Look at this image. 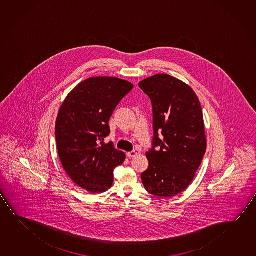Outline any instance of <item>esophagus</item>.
I'll use <instances>...</instances> for the list:
<instances>
[{"instance_id":"obj_1","label":"esophagus","mask_w":256,"mask_h":256,"mask_svg":"<svg viewBox=\"0 0 256 256\" xmlns=\"http://www.w3.org/2000/svg\"><path fill=\"white\" fill-rule=\"evenodd\" d=\"M139 154H140V152H139L138 150H134L133 152H128V154H126V156L128 158H134L136 157L138 155H139Z\"/></svg>"}]
</instances>
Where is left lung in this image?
Instances as JSON below:
<instances>
[{"label": "left lung", "instance_id": "8db88e82", "mask_svg": "<svg viewBox=\"0 0 256 256\" xmlns=\"http://www.w3.org/2000/svg\"><path fill=\"white\" fill-rule=\"evenodd\" d=\"M154 109V148L141 176L148 192L173 197L193 181L206 150L200 102L192 88L173 76L154 75L139 82Z\"/></svg>", "mask_w": 256, "mask_h": 256}]
</instances>
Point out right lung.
<instances>
[{
  "instance_id": "add662e5",
  "label": "right lung",
  "mask_w": 256,
  "mask_h": 256,
  "mask_svg": "<svg viewBox=\"0 0 256 256\" xmlns=\"http://www.w3.org/2000/svg\"><path fill=\"white\" fill-rule=\"evenodd\" d=\"M134 85L116 77H92L67 94L56 122L59 158L72 181L92 194L114 184V170L126 155L104 142L114 109Z\"/></svg>"
}]
</instances>
